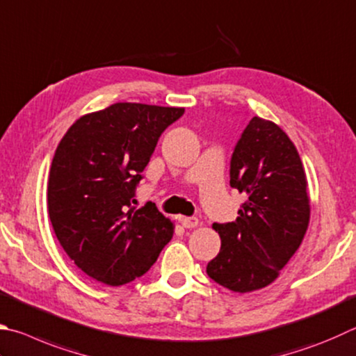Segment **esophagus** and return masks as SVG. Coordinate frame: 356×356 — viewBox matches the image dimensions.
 <instances>
[{
    "mask_svg": "<svg viewBox=\"0 0 356 356\" xmlns=\"http://www.w3.org/2000/svg\"><path fill=\"white\" fill-rule=\"evenodd\" d=\"M179 222L182 224L185 229H193V227H196V225L199 224L197 218H185V216H180L179 218Z\"/></svg>",
    "mask_w": 356,
    "mask_h": 356,
    "instance_id": "1",
    "label": "esophagus"
}]
</instances>
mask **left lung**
Listing matches in <instances>:
<instances>
[{"mask_svg": "<svg viewBox=\"0 0 356 356\" xmlns=\"http://www.w3.org/2000/svg\"><path fill=\"white\" fill-rule=\"evenodd\" d=\"M230 185L245 196L234 222L213 224L221 250L207 274L234 293L273 283L302 244L309 224L305 168L274 121L254 116L230 161Z\"/></svg>", "mask_w": 356, "mask_h": 356, "instance_id": "1", "label": "left lung"}]
</instances>
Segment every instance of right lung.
<instances>
[{
	"instance_id": "1",
	"label": "right lung",
	"mask_w": 356,
	"mask_h": 356,
	"mask_svg": "<svg viewBox=\"0 0 356 356\" xmlns=\"http://www.w3.org/2000/svg\"><path fill=\"white\" fill-rule=\"evenodd\" d=\"M184 107L116 102L82 115L57 146L47 204L63 250L83 274L120 286L147 273L174 234L156 205L132 207L159 137Z\"/></svg>"
}]
</instances>
